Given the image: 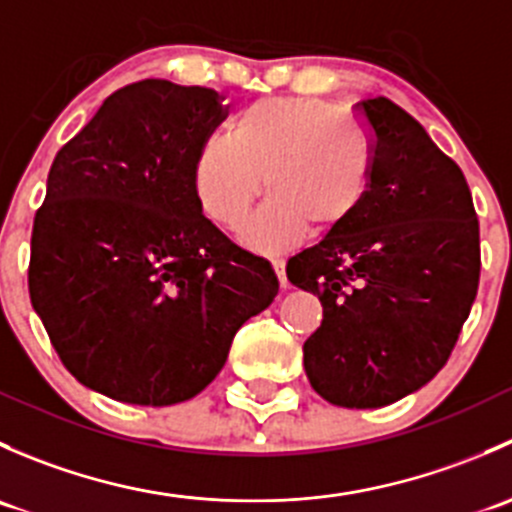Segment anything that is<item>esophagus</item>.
Masks as SVG:
<instances>
[{"label": "esophagus", "instance_id": "1", "mask_svg": "<svg viewBox=\"0 0 512 512\" xmlns=\"http://www.w3.org/2000/svg\"><path fill=\"white\" fill-rule=\"evenodd\" d=\"M272 267H275L277 280H280V287L287 289L289 282H287V275H285V260H272Z\"/></svg>", "mask_w": 512, "mask_h": 512}]
</instances>
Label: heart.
I'll return each instance as SVG.
<instances>
[{
	"label": "heart",
	"mask_w": 512,
	"mask_h": 512,
	"mask_svg": "<svg viewBox=\"0 0 512 512\" xmlns=\"http://www.w3.org/2000/svg\"><path fill=\"white\" fill-rule=\"evenodd\" d=\"M369 133L329 103L302 96L260 98L237 113L230 138L210 136L193 163L198 205L213 223L240 227L262 190L270 200L247 220L240 242L252 252H282L312 230L342 227L371 183Z\"/></svg>",
	"instance_id": "1"
}]
</instances>
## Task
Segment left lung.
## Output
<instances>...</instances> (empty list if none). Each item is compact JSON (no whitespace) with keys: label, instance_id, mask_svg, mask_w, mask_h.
Instances as JSON below:
<instances>
[{"label":"left lung","instance_id":"8db88e82","mask_svg":"<svg viewBox=\"0 0 512 512\" xmlns=\"http://www.w3.org/2000/svg\"><path fill=\"white\" fill-rule=\"evenodd\" d=\"M369 193L352 218L289 257L287 280L324 319L304 371L324 401L379 409L426 386L456 347L480 277L478 218L461 168L414 116L366 98Z\"/></svg>","mask_w":512,"mask_h":512}]
</instances>
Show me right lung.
Here are the masks:
<instances>
[{
  "mask_svg": "<svg viewBox=\"0 0 512 512\" xmlns=\"http://www.w3.org/2000/svg\"><path fill=\"white\" fill-rule=\"evenodd\" d=\"M223 118L218 91L138 81L51 163L29 294L66 369L108 399L198 396L280 289L270 262L232 245L195 198V153Z\"/></svg>",
  "mask_w": 512,
  "mask_h": 512,
  "instance_id": "right-lung-1",
  "label": "right lung"
}]
</instances>
